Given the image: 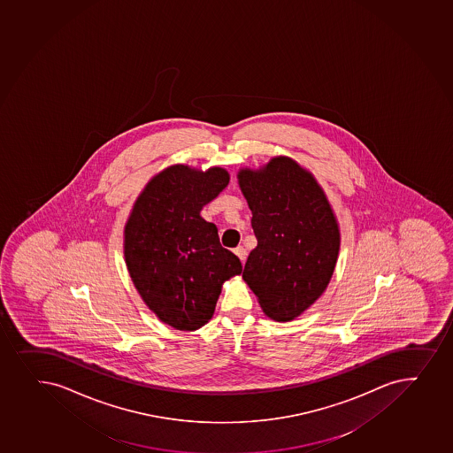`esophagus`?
<instances>
[{
    "label": "esophagus",
    "instance_id": "34e87169",
    "mask_svg": "<svg viewBox=\"0 0 453 453\" xmlns=\"http://www.w3.org/2000/svg\"><path fill=\"white\" fill-rule=\"evenodd\" d=\"M234 251V255L238 256L239 259H241V262L244 264L245 259H247V250H245L242 245H239V247H236Z\"/></svg>",
    "mask_w": 453,
    "mask_h": 453
}]
</instances>
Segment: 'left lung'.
Segmentation results:
<instances>
[{"mask_svg": "<svg viewBox=\"0 0 453 453\" xmlns=\"http://www.w3.org/2000/svg\"><path fill=\"white\" fill-rule=\"evenodd\" d=\"M238 182L257 239L242 279L265 315L296 319L324 294L334 273L341 249L334 212L319 183L292 157L242 168Z\"/></svg>", "mask_w": 453, "mask_h": 453, "instance_id": "left-lung-1", "label": "left lung"}]
</instances>
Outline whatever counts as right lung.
<instances>
[{"instance_id":"obj_1","label":"right lung","mask_w":453,"mask_h":453,"mask_svg":"<svg viewBox=\"0 0 453 453\" xmlns=\"http://www.w3.org/2000/svg\"><path fill=\"white\" fill-rule=\"evenodd\" d=\"M221 167L176 164L142 189L125 226V260L142 301L176 330L202 328L214 315L226 280L242 273L219 244V229L200 217L227 183Z\"/></svg>"}]
</instances>
